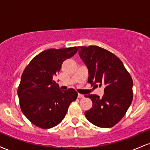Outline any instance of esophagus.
<instances>
[{
  "label": "esophagus",
  "instance_id": "1",
  "mask_svg": "<svg viewBox=\"0 0 150 150\" xmlns=\"http://www.w3.org/2000/svg\"><path fill=\"white\" fill-rule=\"evenodd\" d=\"M84 97H85V95H83V94H77V97L78 98H83Z\"/></svg>",
  "mask_w": 150,
  "mask_h": 150
}]
</instances>
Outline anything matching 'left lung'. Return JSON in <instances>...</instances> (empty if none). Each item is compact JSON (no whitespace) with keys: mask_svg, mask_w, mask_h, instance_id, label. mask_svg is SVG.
I'll use <instances>...</instances> for the list:
<instances>
[{"mask_svg":"<svg viewBox=\"0 0 150 150\" xmlns=\"http://www.w3.org/2000/svg\"><path fill=\"white\" fill-rule=\"evenodd\" d=\"M80 49H79V48ZM79 56L88 70V82L104 87L102 97L85 96L92 107L85 111L87 119L100 128H111L122 119L132 101V80L120 60L97 46H79Z\"/></svg>","mask_w":150,"mask_h":150,"instance_id":"obj_1","label":"left lung"}]
</instances>
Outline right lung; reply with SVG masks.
<instances>
[{
	"instance_id": "obj_1",
	"label": "right lung",
	"mask_w": 150,
	"mask_h": 150,
	"mask_svg": "<svg viewBox=\"0 0 150 150\" xmlns=\"http://www.w3.org/2000/svg\"><path fill=\"white\" fill-rule=\"evenodd\" d=\"M77 49L75 46L45 50L24 70L18 94L22 113L34 125L44 129L57 125L65 118L70 103L77 99L75 89L61 90L53 77Z\"/></svg>"
}]
</instances>
